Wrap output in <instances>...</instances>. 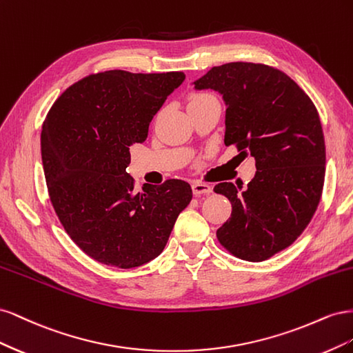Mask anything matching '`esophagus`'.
<instances>
[{"instance_id":"1","label":"esophagus","mask_w":353,"mask_h":353,"mask_svg":"<svg viewBox=\"0 0 353 353\" xmlns=\"http://www.w3.org/2000/svg\"><path fill=\"white\" fill-rule=\"evenodd\" d=\"M191 187H193V193L196 196L212 193V187L209 184H206V183H201V181H194L193 185H191Z\"/></svg>"}]
</instances>
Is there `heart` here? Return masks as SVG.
<instances>
[{
  "label": "heart",
  "instance_id": "heart-1",
  "mask_svg": "<svg viewBox=\"0 0 353 353\" xmlns=\"http://www.w3.org/2000/svg\"><path fill=\"white\" fill-rule=\"evenodd\" d=\"M212 95H209V94H205V92H193L188 97V105H193V104H197V103H200V101H203V100H208V99H210Z\"/></svg>",
  "mask_w": 353,
  "mask_h": 353
}]
</instances>
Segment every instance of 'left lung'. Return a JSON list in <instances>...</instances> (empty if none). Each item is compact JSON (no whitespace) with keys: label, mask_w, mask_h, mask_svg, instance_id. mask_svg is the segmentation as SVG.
<instances>
[{"label":"left lung","mask_w":353,"mask_h":353,"mask_svg":"<svg viewBox=\"0 0 353 353\" xmlns=\"http://www.w3.org/2000/svg\"><path fill=\"white\" fill-rule=\"evenodd\" d=\"M227 104L225 145L254 157L256 175L241 190L221 183L213 191L232 206L216 231L231 254L262 262L293 244L319 205L325 143L318 110L287 74L262 63H227L194 82Z\"/></svg>","instance_id":"1"}]
</instances>
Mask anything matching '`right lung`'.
Instances as JSON below:
<instances>
[{
	"label": "right lung",
	"instance_id": "add662e5",
	"mask_svg": "<svg viewBox=\"0 0 353 353\" xmlns=\"http://www.w3.org/2000/svg\"><path fill=\"white\" fill-rule=\"evenodd\" d=\"M183 72L91 73L51 105L41 132L48 196L78 248L103 265L130 270L162 253L190 184L166 179L135 193L130 147L144 143L154 114Z\"/></svg>",
	"mask_w": 353,
	"mask_h": 353
}]
</instances>
